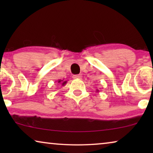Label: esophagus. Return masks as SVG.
<instances>
[{
    "instance_id": "34e87169",
    "label": "esophagus",
    "mask_w": 153,
    "mask_h": 153,
    "mask_svg": "<svg viewBox=\"0 0 153 153\" xmlns=\"http://www.w3.org/2000/svg\"><path fill=\"white\" fill-rule=\"evenodd\" d=\"M81 74H76V75H73L72 76V78L73 79H81Z\"/></svg>"
}]
</instances>
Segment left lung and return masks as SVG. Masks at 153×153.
I'll list each match as a JSON object with an SVG mask.
<instances>
[{
    "mask_svg": "<svg viewBox=\"0 0 153 153\" xmlns=\"http://www.w3.org/2000/svg\"><path fill=\"white\" fill-rule=\"evenodd\" d=\"M97 92H99V91H98V90H97Z\"/></svg>",
    "mask_w": 153,
    "mask_h": 153,
    "instance_id": "1",
    "label": "left lung"
}]
</instances>
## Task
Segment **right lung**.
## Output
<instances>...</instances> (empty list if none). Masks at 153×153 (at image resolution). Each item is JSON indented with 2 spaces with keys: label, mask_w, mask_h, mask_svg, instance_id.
I'll return each instance as SVG.
<instances>
[{
  "label": "right lung",
  "mask_w": 153,
  "mask_h": 153,
  "mask_svg": "<svg viewBox=\"0 0 153 153\" xmlns=\"http://www.w3.org/2000/svg\"><path fill=\"white\" fill-rule=\"evenodd\" d=\"M57 81H58V83H60V84H61V85H62V86H64V85H65L66 83H67V82H68V81H64L63 79H62V80H60V79H59V80H58Z\"/></svg>",
  "instance_id": "add662e5"
}]
</instances>
